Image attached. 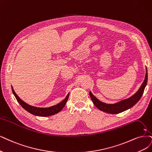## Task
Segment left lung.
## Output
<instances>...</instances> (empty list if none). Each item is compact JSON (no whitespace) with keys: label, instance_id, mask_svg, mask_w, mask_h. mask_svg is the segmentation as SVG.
<instances>
[{"label":"left lung","instance_id":"8db88e82","mask_svg":"<svg viewBox=\"0 0 152 152\" xmlns=\"http://www.w3.org/2000/svg\"><path fill=\"white\" fill-rule=\"evenodd\" d=\"M147 80L148 73L147 69L146 68V75L144 81L143 82L142 86L139 88L138 91L129 98L123 99L121 101V102L116 103L115 104H106L105 103L102 102L95 97L91 91L89 92V95H90L93 103L99 110L111 114H118L125 110H127L128 109L131 108L132 106H133L138 102L142 96L144 89L146 85H147Z\"/></svg>","mask_w":152,"mask_h":152}]
</instances>
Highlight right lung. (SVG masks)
Returning <instances> with one entry per match:
<instances>
[{
    "mask_svg": "<svg viewBox=\"0 0 152 152\" xmlns=\"http://www.w3.org/2000/svg\"><path fill=\"white\" fill-rule=\"evenodd\" d=\"M12 91L17 101H18L19 103L21 105L22 108L25 109L26 111H27L29 113L34 115H36L39 116H49L59 113V112L61 111L62 109L64 107V106L66 105L67 101V99L69 98V94H67L65 99L62 101L61 103H59L58 104L50 106V107H49V108H37V107H35V106H31L29 104H27L24 102H23V101H22L18 96V95H17V94L14 90L12 86Z\"/></svg>",
    "mask_w": 152,
    "mask_h": 152,
    "instance_id": "1",
    "label": "right lung"
}]
</instances>
